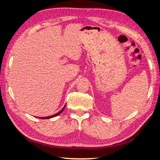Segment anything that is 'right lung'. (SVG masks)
I'll list each match as a JSON object with an SVG mask.
<instances>
[{"mask_svg": "<svg viewBox=\"0 0 160 160\" xmlns=\"http://www.w3.org/2000/svg\"><path fill=\"white\" fill-rule=\"evenodd\" d=\"M65 106H66V105H64V107L62 109V110H60V112H59L58 113H57V114H55L52 115V116H51V117H39V118H43V119H48V118H52V117H57V116H58L59 114H61L62 112H63V110H64V108H65Z\"/></svg>", "mask_w": 160, "mask_h": 160, "instance_id": "right-lung-1", "label": "right lung"}]
</instances>
